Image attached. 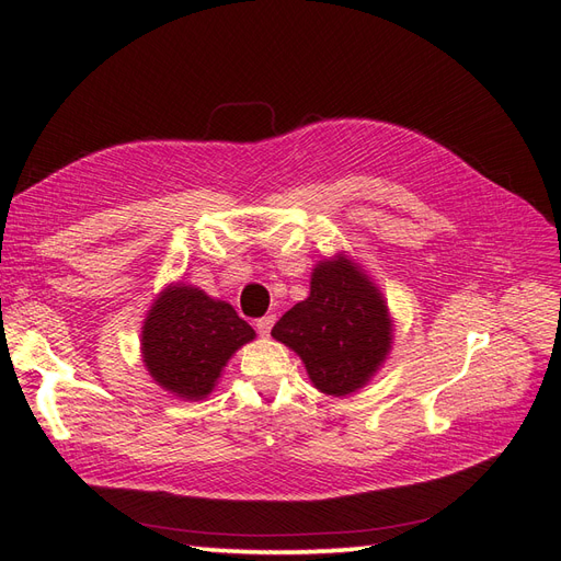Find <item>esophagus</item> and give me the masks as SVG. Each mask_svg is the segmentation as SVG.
<instances>
[{"label": "esophagus", "mask_w": 561, "mask_h": 561, "mask_svg": "<svg viewBox=\"0 0 561 561\" xmlns=\"http://www.w3.org/2000/svg\"><path fill=\"white\" fill-rule=\"evenodd\" d=\"M275 314H265V318H261V320H255V329H257V334L261 336H270V329H272V324H275Z\"/></svg>", "instance_id": "1"}]
</instances>
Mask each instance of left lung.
<instances>
[{"label":"left lung","mask_w":561,"mask_h":561,"mask_svg":"<svg viewBox=\"0 0 561 561\" xmlns=\"http://www.w3.org/2000/svg\"><path fill=\"white\" fill-rule=\"evenodd\" d=\"M272 336L304 360L314 389L348 396L377 375L393 343L383 294L348 255L318 263L310 296L272 327Z\"/></svg>","instance_id":"obj_1"}]
</instances>
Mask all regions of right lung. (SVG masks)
Segmentation results:
<instances>
[{"instance_id":"1","label":"right lung","mask_w":561,"mask_h":561,"mask_svg":"<svg viewBox=\"0 0 561 561\" xmlns=\"http://www.w3.org/2000/svg\"><path fill=\"white\" fill-rule=\"evenodd\" d=\"M253 339V327L225 300L190 284H170L144 320L141 357L161 389L201 400L215 389L229 357Z\"/></svg>"}]
</instances>
